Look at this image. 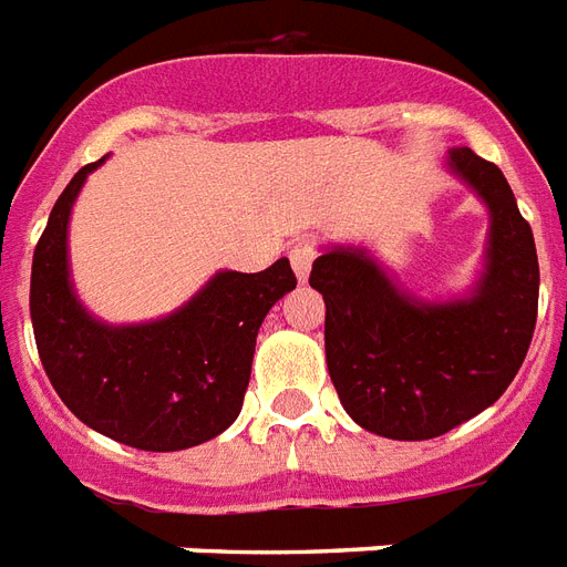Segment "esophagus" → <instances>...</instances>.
Masks as SVG:
<instances>
[{"label": "esophagus", "instance_id": "esophagus-1", "mask_svg": "<svg viewBox=\"0 0 567 567\" xmlns=\"http://www.w3.org/2000/svg\"><path fill=\"white\" fill-rule=\"evenodd\" d=\"M315 255H318V249H315L312 244H293L291 246L288 258H291V267H293V274H297V279H306V276H309Z\"/></svg>", "mask_w": 567, "mask_h": 567}]
</instances>
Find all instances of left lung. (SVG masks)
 Returning <instances> with one entry per match:
<instances>
[{
	"label": "left lung",
	"mask_w": 567,
	"mask_h": 567,
	"mask_svg": "<svg viewBox=\"0 0 567 567\" xmlns=\"http://www.w3.org/2000/svg\"><path fill=\"white\" fill-rule=\"evenodd\" d=\"M452 175L491 214L485 274L464 300H419L365 249L315 258L323 348L348 416L389 440H431L478 416L524 365L538 318V255L508 181L470 148L449 151Z\"/></svg>",
	"instance_id": "obj_1"
}]
</instances>
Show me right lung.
Segmentation results:
<instances>
[{"instance_id":"1","label":"right lung","mask_w":567,"mask_h":567,"mask_svg":"<svg viewBox=\"0 0 567 567\" xmlns=\"http://www.w3.org/2000/svg\"><path fill=\"white\" fill-rule=\"evenodd\" d=\"M103 159L73 175L34 246L29 312L38 357L59 399L94 431L145 452L198 446L244 408L258 327L297 288V276L288 258L261 274L219 270L168 318L130 327L97 321L73 293L68 219Z\"/></svg>"}]
</instances>
